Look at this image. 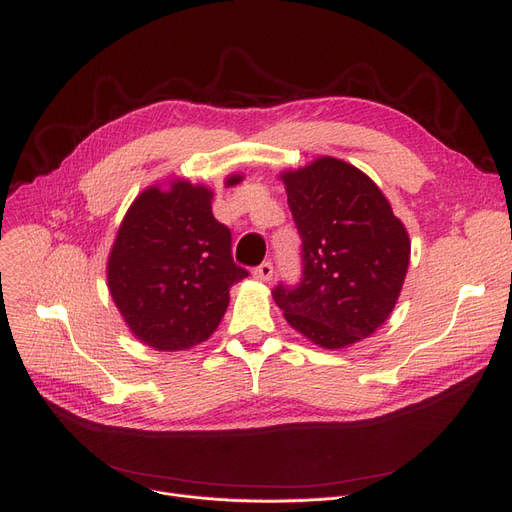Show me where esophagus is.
<instances>
[{"label":"esophagus","instance_id":"1","mask_svg":"<svg viewBox=\"0 0 512 512\" xmlns=\"http://www.w3.org/2000/svg\"><path fill=\"white\" fill-rule=\"evenodd\" d=\"M253 278L259 282H270L274 278V265L270 261L257 265L253 270Z\"/></svg>","mask_w":512,"mask_h":512}]
</instances>
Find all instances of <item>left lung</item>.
Wrapping results in <instances>:
<instances>
[{
  "label": "left lung",
  "mask_w": 512,
  "mask_h": 512,
  "mask_svg": "<svg viewBox=\"0 0 512 512\" xmlns=\"http://www.w3.org/2000/svg\"><path fill=\"white\" fill-rule=\"evenodd\" d=\"M303 238V280L272 292L290 328L338 351L384 326L405 284L411 240L365 172L317 157L280 174Z\"/></svg>",
  "instance_id": "1"
}]
</instances>
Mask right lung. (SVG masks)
I'll list each match as a JSON object with an SVG mask.
<instances>
[{"mask_svg":"<svg viewBox=\"0 0 512 512\" xmlns=\"http://www.w3.org/2000/svg\"><path fill=\"white\" fill-rule=\"evenodd\" d=\"M242 174H230L226 186ZM213 191L186 178L151 184L132 201L107 257V288L132 336L155 351L205 342L247 278L230 230L213 218Z\"/></svg>","mask_w":512,"mask_h":512,"instance_id":"right-lung-1","label":"right lung"}]
</instances>
